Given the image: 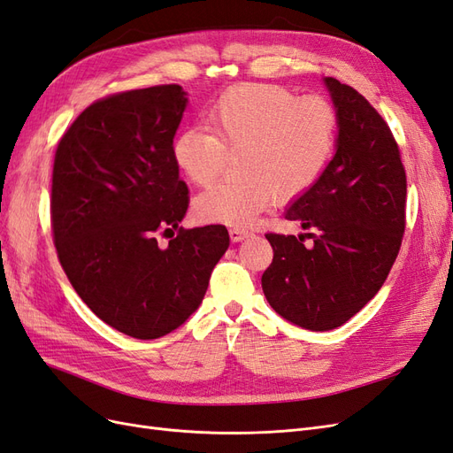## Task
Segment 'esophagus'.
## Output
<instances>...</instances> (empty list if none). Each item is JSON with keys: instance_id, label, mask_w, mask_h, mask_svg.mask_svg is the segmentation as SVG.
<instances>
[{"instance_id": "34e87169", "label": "esophagus", "mask_w": 453, "mask_h": 453, "mask_svg": "<svg viewBox=\"0 0 453 453\" xmlns=\"http://www.w3.org/2000/svg\"><path fill=\"white\" fill-rule=\"evenodd\" d=\"M228 234H230V240H232V242H242L243 238L250 236V232L240 228V226H232V228L228 230Z\"/></svg>"}]
</instances>
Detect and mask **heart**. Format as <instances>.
Instances as JSON below:
<instances>
[{
    "label": "heart",
    "instance_id": "obj_1",
    "mask_svg": "<svg viewBox=\"0 0 453 453\" xmlns=\"http://www.w3.org/2000/svg\"><path fill=\"white\" fill-rule=\"evenodd\" d=\"M203 130L175 135L172 158L187 180L205 187L236 155L240 180L219 183L195 200L205 223L250 226L280 198L310 190L331 160L338 113L319 96H298L280 85L243 83L223 94L203 115Z\"/></svg>",
    "mask_w": 453,
    "mask_h": 453
}]
</instances>
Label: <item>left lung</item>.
I'll list each match as a JSON object with an SVG mask.
<instances>
[{
    "mask_svg": "<svg viewBox=\"0 0 453 453\" xmlns=\"http://www.w3.org/2000/svg\"><path fill=\"white\" fill-rule=\"evenodd\" d=\"M325 83L338 113L336 155L285 211L308 232H268L272 265L263 291L281 318L331 331L372 298L399 255L406 228V172L388 122L363 94L334 77Z\"/></svg>",
    "mask_w": 453,
    "mask_h": 453,
    "instance_id": "obj_1",
    "label": "left lung"
}]
</instances>
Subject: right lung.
Wrapping results in <instances>:
<instances>
[{"label": "right lung", "instance_id": "add662e5", "mask_svg": "<svg viewBox=\"0 0 453 453\" xmlns=\"http://www.w3.org/2000/svg\"><path fill=\"white\" fill-rule=\"evenodd\" d=\"M185 105L180 85L109 94L72 122L54 153L50 226L60 265L104 323L140 340L187 321L230 242L223 225L180 226L188 188L172 143ZM166 234L173 240L160 249Z\"/></svg>", "mask_w": 453, "mask_h": 453}]
</instances>
